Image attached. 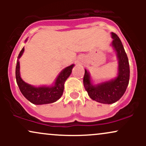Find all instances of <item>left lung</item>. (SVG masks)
<instances>
[{"label": "left lung", "instance_id": "obj_1", "mask_svg": "<svg viewBox=\"0 0 146 146\" xmlns=\"http://www.w3.org/2000/svg\"><path fill=\"white\" fill-rule=\"evenodd\" d=\"M113 41L112 46L117 52L118 58V75L110 81L93 85L90 81V74L85 69L83 82L88 95L92 100L102 104H113L124 94L130 79V66L128 56L119 38L115 33H111Z\"/></svg>", "mask_w": 146, "mask_h": 146}]
</instances>
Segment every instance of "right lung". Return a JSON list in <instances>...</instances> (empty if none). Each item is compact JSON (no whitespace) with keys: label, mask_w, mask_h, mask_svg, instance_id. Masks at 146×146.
I'll return each instance as SVG.
<instances>
[{"label":"right lung","mask_w":146,"mask_h":146,"mask_svg":"<svg viewBox=\"0 0 146 146\" xmlns=\"http://www.w3.org/2000/svg\"><path fill=\"white\" fill-rule=\"evenodd\" d=\"M27 41V40H26ZM23 48L18 55L16 67V82L22 94L30 102L36 105L46 104L56 102L61 98L64 91V84L72 72L74 64H71L63 69L57 78L56 82L51 86L35 87L25 82L20 75L19 58L24 52Z\"/></svg>","instance_id":"add662e5"}]
</instances>
